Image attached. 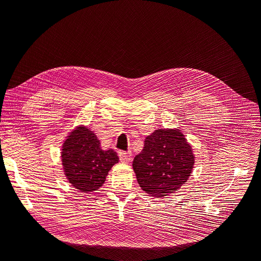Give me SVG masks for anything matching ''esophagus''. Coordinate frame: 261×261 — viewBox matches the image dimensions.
<instances>
[{
	"label": "esophagus",
	"mask_w": 261,
	"mask_h": 261,
	"mask_svg": "<svg viewBox=\"0 0 261 261\" xmlns=\"http://www.w3.org/2000/svg\"><path fill=\"white\" fill-rule=\"evenodd\" d=\"M118 156H120V160L123 163H129L132 161V152L128 151H120L118 152Z\"/></svg>",
	"instance_id": "1"
}]
</instances>
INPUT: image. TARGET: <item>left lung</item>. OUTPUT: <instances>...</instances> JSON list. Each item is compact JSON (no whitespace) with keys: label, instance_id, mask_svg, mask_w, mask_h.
<instances>
[{"label":"left lung","instance_id":"1","mask_svg":"<svg viewBox=\"0 0 261 261\" xmlns=\"http://www.w3.org/2000/svg\"><path fill=\"white\" fill-rule=\"evenodd\" d=\"M192 146L178 128H159L145 139L144 149L134 158L133 169L139 186L152 197L169 196L192 174Z\"/></svg>","mask_w":261,"mask_h":261}]
</instances>
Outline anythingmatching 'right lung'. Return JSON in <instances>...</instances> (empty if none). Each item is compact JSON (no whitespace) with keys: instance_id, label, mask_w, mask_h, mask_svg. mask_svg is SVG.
<instances>
[{"instance_id":"obj_1","label":"right lung","mask_w":261,"mask_h":261,"mask_svg":"<svg viewBox=\"0 0 261 261\" xmlns=\"http://www.w3.org/2000/svg\"><path fill=\"white\" fill-rule=\"evenodd\" d=\"M62 165L70 185L83 193H91L105 184L109 171L118 162L113 149L103 150L90 128L76 126L62 146Z\"/></svg>"}]
</instances>
